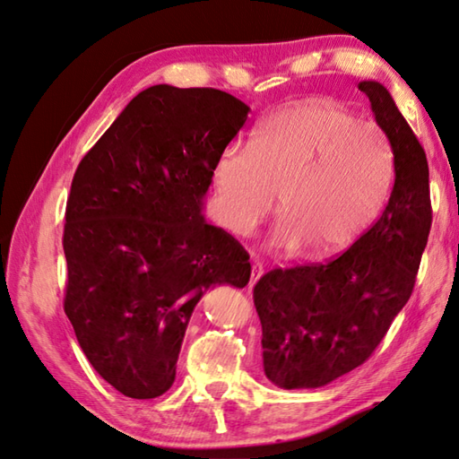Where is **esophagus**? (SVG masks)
Segmentation results:
<instances>
[{"label": "esophagus", "mask_w": 459, "mask_h": 459, "mask_svg": "<svg viewBox=\"0 0 459 459\" xmlns=\"http://www.w3.org/2000/svg\"><path fill=\"white\" fill-rule=\"evenodd\" d=\"M264 275V264L261 261H254V265H251V279H249V285H255L257 279Z\"/></svg>", "instance_id": "esophagus-1"}]
</instances>
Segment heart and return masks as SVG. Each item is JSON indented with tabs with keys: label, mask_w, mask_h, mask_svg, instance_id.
<instances>
[{
	"label": "heart",
	"mask_w": 459,
	"mask_h": 459,
	"mask_svg": "<svg viewBox=\"0 0 459 459\" xmlns=\"http://www.w3.org/2000/svg\"><path fill=\"white\" fill-rule=\"evenodd\" d=\"M394 156L378 126L359 123L329 99H308L269 115L249 151L223 148L212 170L223 226L249 236L275 205L273 246L305 247L321 257L347 247L380 216L388 200Z\"/></svg>",
	"instance_id": "obj_1"
}]
</instances>
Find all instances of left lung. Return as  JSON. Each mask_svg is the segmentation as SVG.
Listing matches in <instances>:
<instances>
[{
    "label": "left lung",
    "instance_id": "1",
    "mask_svg": "<svg viewBox=\"0 0 459 459\" xmlns=\"http://www.w3.org/2000/svg\"><path fill=\"white\" fill-rule=\"evenodd\" d=\"M394 154V188L377 223L325 264L273 269L254 287L265 377L279 388H319L360 367L414 291L432 228L422 144L394 99L362 81Z\"/></svg>",
    "mask_w": 459,
    "mask_h": 459
}]
</instances>
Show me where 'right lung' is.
I'll return each mask as SVG.
<instances>
[{"mask_svg": "<svg viewBox=\"0 0 459 459\" xmlns=\"http://www.w3.org/2000/svg\"><path fill=\"white\" fill-rule=\"evenodd\" d=\"M247 112L218 89L154 85L73 176L65 315L92 368L128 398L172 386L186 326L212 285L249 281L247 251L202 213L213 164Z\"/></svg>", "mask_w": 459, "mask_h": 459, "instance_id": "add662e5", "label": "right lung"}]
</instances>
